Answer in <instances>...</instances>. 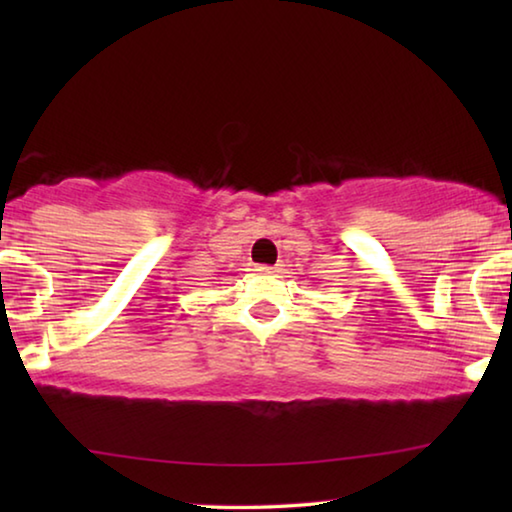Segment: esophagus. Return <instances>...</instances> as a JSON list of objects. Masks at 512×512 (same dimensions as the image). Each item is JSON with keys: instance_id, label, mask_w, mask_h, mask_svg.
<instances>
[{"instance_id": "esophagus-1", "label": "esophagus", "mask_w": 512, "mask_h": 512, "mask_svg": "<svg viewBox=\"0 0 512 512\" xmlns=\"http://www.w3.org/2000/svg\"><path fill=\"white\" fill-rule=\"evenodd\" d=\"M257 271H262V273H271V271H275V266H257Z\"/></svg>"}]
</instances>
